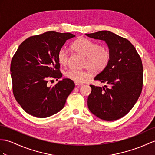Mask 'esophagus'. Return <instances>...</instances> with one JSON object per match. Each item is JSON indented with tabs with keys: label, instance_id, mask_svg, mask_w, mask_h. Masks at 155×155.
<instances>
[{
	"label": "esophagus",
	"instance_id": "esophagus-1",
	"mask_svg": "<svg viewBox=\"0 0 155 155\" xmlns=\"http://www.w3.org/2000/svg\"><path fill=\"white\" fill-rule=\"evenodd\" d=\"M74 84L76 86H81V85L83 84V83H80V82H75Z\"/></svg>",
	"mask_w": 155,
	"mask_h": 155
}]
</instances>
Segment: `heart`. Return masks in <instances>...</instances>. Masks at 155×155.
Instances as JSON below:
<instances>
[{"label":"heart","instance_id":"1","mask_svg":"<svg viewBox=\"0 0 155 155\" xmlns=\"http://www.w3.org/2000/svg\"><path fill=\"white\" fill-rule=\"evenodd\" d=\"M71 48L75 52L84 56L82 67L87 68L82 69H70L67 70L65 77L75 82H81L88 79L91 72L99 74L108 65L111 58L110 49L107 46L100 45L98 43L85 38H81L74 41ZM69 55L67 50L62 48L57 53V60L61 65L65 67L69 63Z\"/></svg>","mask_w":155,"mask_h":155}]
</instances>
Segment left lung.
<instances>
[{
  "label": "left lung",
  "instance_id": "8db88e82",
  "mask_svg": "<svg viewBox=\"0 0 155 155\" xmlns=\"http://www.w3.org/2000/svg\"><path fill=\"white\" fill-rule=\"evenodd\" d=\"M86 35L105 41L111 53L108 65L94 78L106 85L102 88L90 85L92 92L88 98V107L102 120H117L133 108L141 95V59L130 41L112 32L104 30Z\"/></svg>",
  "mask_w": 155,
  "mask_h": 155
}]
</instances>
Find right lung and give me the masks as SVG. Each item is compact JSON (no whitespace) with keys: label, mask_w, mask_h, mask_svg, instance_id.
Masks as SVG:
<instances>
[{"label":"right lung","mask_w":155,"mask_h":155,"mask_svg":"<svg viewBox=\"0 0 155 155\" xmlns=\"http://www.w3.org/2000/svg\"><path fill=\"white\" fill-rule=\"evenodd\" d=\"M71 33L47 31L21 43L10 64L14 98L26 113L44 118L62 110L74 88V82L64 78L53 86L52 79L62 77L57 53Z\"/></svg>","instance_id":"1"}]
</instances>
